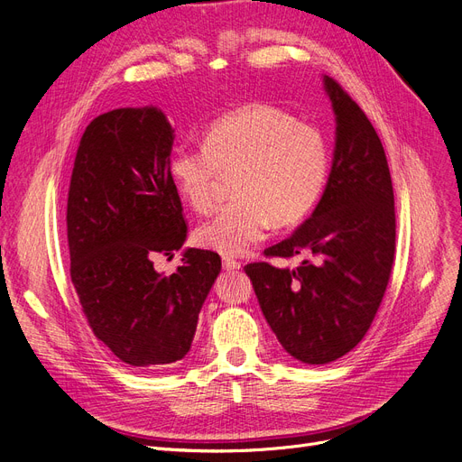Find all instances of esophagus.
I'll return each mask as SVG.
<instances>
[{"label":"esophagus","mask_w":462,"mask_h":462,"mask_svg":"<svg viewBox=\"0 0 462 462\" xmlns=\"http://www.w3.org/2000/svg\"><path fill=\"white\" fill-rule=\"evenodd\" d=\"M222 266H225V270H230V272H236V270H240L242 268V263H237V261H234V259H222Z\"/></svg>","instance_id":"obj_1"}]
</instances>
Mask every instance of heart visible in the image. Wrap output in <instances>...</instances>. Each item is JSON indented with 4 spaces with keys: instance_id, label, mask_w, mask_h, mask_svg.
Wrapping results in <instances>:
<instances>
[{
    "instance_id": "heart-1",
    "label": "heart",
    "mask_w": 462,
    "mask_h": 462,
    "mask_svg": "<svg viewBox=\"0 0 462 462\" xmlns=\"http://www.w3.org/2000/svg\"><path fill=\"white\" fill-rule=\"evenodd\" d=\"M328 146L318 129L268 105H249L217 119L201 144H179L169 179L198 213L213 208L218 184L232 175L234 198L196 228V242L220 254H242L264 240L272 222L297 225L328 179Z\"/></svg>"
}]
</instances>
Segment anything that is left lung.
Returning <instances> with one entry per match:
<instances>
[{"instance_id":"8db88e82","label":"left lung","mask_w":462,"mask_h":462,"mask_svg":"<svg viewBox=\"0 0 462 462\" xmlns=\"http://www.w3.org/2000/svg\"><path fill=\"white\" fill-rule=\"evenodd\" d=\"M337 122L326 190L310 218L264 251L302 257L297 268L245 266L283 350L310 365L348 354L371 328L396 253V213L386 153L364 110L323 76Z\"/></svg>"}]
</instances>
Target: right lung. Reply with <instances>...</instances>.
<instances>
[{"mask_svg": "<svg viewBox=\"0 0 462 462\" xmlns=\"http://www.w3.org/2000/svg\"><path fill=\"white\" fill-rule=\"evenodd\" d=\"M175 129L156 106L117 108L85 129L66 208L70 278L95 337L134 369L179 364L220 272L213 251L186 249L171 276L156 254L186 240L169 179Z\"/></svg>", "mask_w": 462, "mask_h": 462, "instance_id": "right-lung-1", "label": "right lung"}]
</instances>
